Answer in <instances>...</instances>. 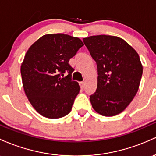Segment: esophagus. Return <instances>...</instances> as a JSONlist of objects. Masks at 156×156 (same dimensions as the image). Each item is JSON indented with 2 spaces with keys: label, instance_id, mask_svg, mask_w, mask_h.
Instances as JSON below:
<instances>
[{
  "label": "esophagus",
  "instance_id": "34e87169",
  "mask_svg": "<svg viewBox=\"0 0 156 156\" xmlns=\"http://www.w3.org/2000/svg\"><path fill=\"white\" fill-rule=\"evenodd\" d=\"M80 85L82 88H84V87H85V82H80Z\"/></svg>",
  "mask_w": 156,
  "mask_h": 156
}]
</instances>
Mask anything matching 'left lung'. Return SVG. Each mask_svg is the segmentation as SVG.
Listing matches in <instances>:
<instances>
[{"label":"left lung","instance_id":"obj_1","mask_svg":"<svg viewBox=\"0 0 156 156\" xmlns=\"http://www.w3.org/2000/svg\"><path fill=\"white\" fill-rule=\"evenodd\" d=\"M83 42L97 65V87L90 96L93 108L104 116H116L139 90L143 73L139 56L118 37L90 36Z\"/></svg>","mask_w":156,"mask_h":156}]
</instances>
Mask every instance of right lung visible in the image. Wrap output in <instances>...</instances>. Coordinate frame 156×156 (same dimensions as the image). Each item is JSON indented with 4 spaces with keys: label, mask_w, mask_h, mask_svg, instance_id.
<instances>
[{
    "label": "right lung",
    "mask_w": 156,
    "mask_h": 156,
    "mask_svg": "<svg viewBox=\"0 0 156 156\" xmlns=\"http://www.w3.org/2000/svg\"><path fill=\"white\" fill-rule=\"evenodd\" d=\"M83 45L80 38L68 34H45L26 52L20 68L24 91L43 116L59 119L71 112L80 87L71 80L74 69L69 62Z\"/></svg>",
    "instance_id": "obj_1"
}]
</instances>
